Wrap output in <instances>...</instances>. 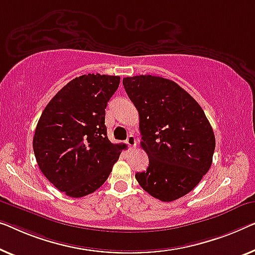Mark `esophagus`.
I'll return each instance as SVG.
<instances>
[{
  "label": "esophagus",
  "instance_id": "esophagus-1",
  "mask_svg": "<svg viewBox=\"0 0 255 255\" xmlns=\"http://www.w3.org/2000/svg\"><path fill=\"white\" fill-rule=\"evenodd\" d=\"M126 143L128 144V146H130V149H132V147H135L136 145V138L134 135H129L127 139H126Z\"/></svg>",
  "mask_w": 255,
  "mask_h": 255
}]
</instances>
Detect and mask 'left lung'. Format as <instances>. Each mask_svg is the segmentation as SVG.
Listing matches in <instances>:
<instances>
[{
  "label": "left lung",
  "mask_w": 255,
  "mask_h": 255,
  "mask_svg": "<svg viewBox=\"0 0 255 255\" xmlns=\"http://www.w3.org/2000/svg\"><path fill=\"white\" fill-rule=\"evenodd\" d=\"M125 90L137 109L140 146L149 157L135 177L161 201L189 193L212 165L215 136L195 98L172 80L136 75L124 78Z\"/></svg>",
  "instance_id": "8db88e82"
}]
</instances>
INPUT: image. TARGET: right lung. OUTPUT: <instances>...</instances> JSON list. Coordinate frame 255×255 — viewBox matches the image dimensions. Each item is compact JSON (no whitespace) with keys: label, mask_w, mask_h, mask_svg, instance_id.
I'll list each match as a JSON object with an SVG mask.
<instances>
[{"label":"right lung","mask_w":255,"mask_h":255,"mask_svg":"<svg viewBox=\"0 0 255 255\" xmlns=\"http://www.w3.org/2000/svg\"><path fill=\"white\" fill-rule=\"evenodd\" d=\"M120 77L85 74L64 86L45 106L33 137L43 175L72 198L102 187L121 153L106 135L105 109Z\"/></svg>","instance_id":"obj_1"}]
</instances>
